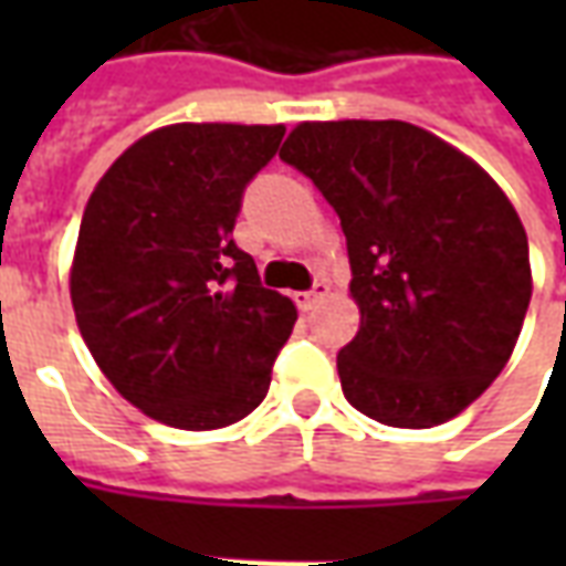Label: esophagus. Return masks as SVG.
I'll use <instances>...</instances> for the list:
<instances>
[{"instance_id":"obj_1","label":"esophagus","mask_w":566,"mask_h":566,"mask_svg":"<svg viewBox=\"0 0 566 566\" xmlns=\"http://www.w3.org/2000/svg\"><path fill=\"white\" fill-rule=\"evenodd\" d=\"M331 294V287H327V282H315V287L312 291H303V294H296V306L300 308H315L324 300V296Z\"/></svg>"}]
</instances>
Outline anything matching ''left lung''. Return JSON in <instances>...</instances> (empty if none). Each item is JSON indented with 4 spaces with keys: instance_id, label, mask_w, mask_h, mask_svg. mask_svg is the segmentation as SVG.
<instances>
[{
    "instance_id": "8db88e82",
    "label": "left lung",
    "mask_w": 566,
    "mask_h": 566,
    "mask_svg": "<svg viewBox=\"0 0 566 566\" xmlns=\"http://www.w3.org/2000/svg\"><path fill=\"white\" fill-rule=\"evenodd\" d=\"M348 242L360 327L336 367L357 412L446 424L518 343L534 279L510 197L463 150L406 120H303L279 150Z\"/></svg>"
}]
</instances>
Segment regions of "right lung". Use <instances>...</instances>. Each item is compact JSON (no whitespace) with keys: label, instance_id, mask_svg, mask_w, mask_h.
<instances>
[{"label":"right lung","instance_id":"right-lung-1","mask_svg":"<svg viewBox=\"0 0 566 566\" xmlns=\"http://www.w3.org/2000/svg\"><path fill=\"white\" fill-rule=\"evenodd\" d=\"M284 124L150 129L93 187L69 270L96 367L145 416L218 430L251 416L296 306L235 248L242 190Z\"/></svg>","mask_w":566,"mask_h":566}]
</instances>
